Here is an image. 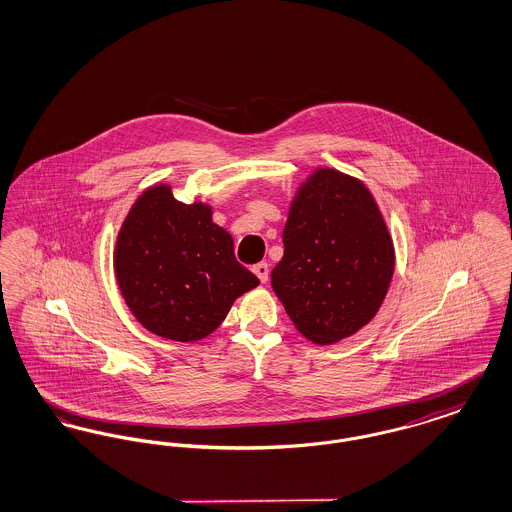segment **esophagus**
Segmentation results:
<instances>
[{"instance_id": "34e87169", "label": "esophagus", "mask_w": 512, "mask_h": 512, "mask_svg": "<svg viewBox=\"0 0 512 512\" xmlns=\"http://www.w3.org/2000/svg\"><path fill=\"white\" fill-rule=\"evenodd\" d=\"M253 272L257 274V278L265 284L268 280V265L267 263H257L255 267H253Z\"/></svg>"}]
</instances>
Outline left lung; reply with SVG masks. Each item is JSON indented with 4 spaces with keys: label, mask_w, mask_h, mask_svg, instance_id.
Here are the masks:
<instances>
[{
    "label": "left lung",
    "mask_w": 512,
    "mask_h": 512,
    "mask_svg": "<svg viewBox=\"0 0 512 512\" xmlns=\"http://www.w3.org/2000/svg\"><path fill=\"white\" fill-rule=\"evenodd\" d=\"M270 284L295 328L318 345L359 332L390 288L395 251L359 178L317 169L297 190Z\"/></svg>",
    "instance_id": "8db88e82"
}]
</instances>
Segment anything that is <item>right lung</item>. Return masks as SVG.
<instances>
[{"label": "right lung", "mask_w": 512, "mask_h": 512, "mask_svg": "<svg viewBox=\"0 0 512 512\" xmlns=\"http://www.w3.org/2000/svg\"><path fill=\"white\" fill-rule=\"evenodd\" d=\"M115 276L136 320L155 336L203 340L232 303L259 286L236 261L232 236L201 201L174 199L157 184L136 199L115 245Z\"/></svg>", "instance_id": "add662e5"}]
</instances>
